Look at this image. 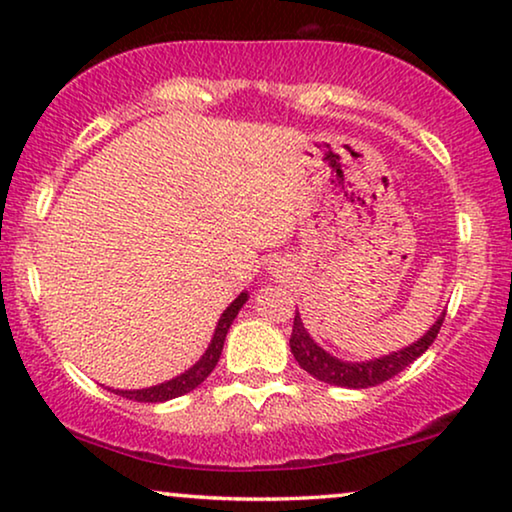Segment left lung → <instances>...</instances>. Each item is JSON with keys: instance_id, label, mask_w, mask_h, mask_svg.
I'll list each match as a JSON object with an SVG mask.
<instances>
[{"instance_id": "1", "label": "left lung", "mask_w": 512, "mask_h": 512, "mask_svg": "<svg viewBox=\"0 0 512 512\" xmlns=\"http://www.w3.org/2000/svg\"><path fill=\"white\" fill-rule=\"evenodd\" d=\"M443 321H445V312L440 314L438 321L429 328V333H426L424 338L412 342L410 347L401 349V352H394L389 356H382V359L366 361V363H347V361L335 359L331 354H326L324 349L310 338V333L305 331L303 321H300V314L296 312L289 345H291L293 356H296L298 366L307 370L312 377H317V380L326 384H335V387L368 389L391 380V377L408 368L412 361H417L419 356L433 345V340L438 338Z\"/></svg>"}]
</instances>
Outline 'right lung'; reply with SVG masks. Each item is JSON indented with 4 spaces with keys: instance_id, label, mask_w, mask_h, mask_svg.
<instances>
[{
    "instance_id": "add662e5",
    "label": "right lung",
    "mask_w": 512,
    "mask_h": 512,
    "mask_svg": "<svg viewBox=\"0 0 512 512\" xmlns=\"http://www.w3.org/2000/svg\"><path fill=\"white\" fill-rule=\"evenodd\" d=\"M247 303V293H240L226 312L221 314L219 319V326H216L214 331V338H212V345L205 354H202V359L195 363L191 370H186L184 375L174 377V380L165 382V384H158V387H149V389H137V391H118L114 389V394L123 396V398H130V401H139V403H163V401H170V398H177V396H184L188 391H193L198 384H202L209 377V373L216 368V363H219V356H221V349H223V342H226V333L230 324H233V319L237 317V312H240V307Z\"/></svg>"
}]
</instances>
